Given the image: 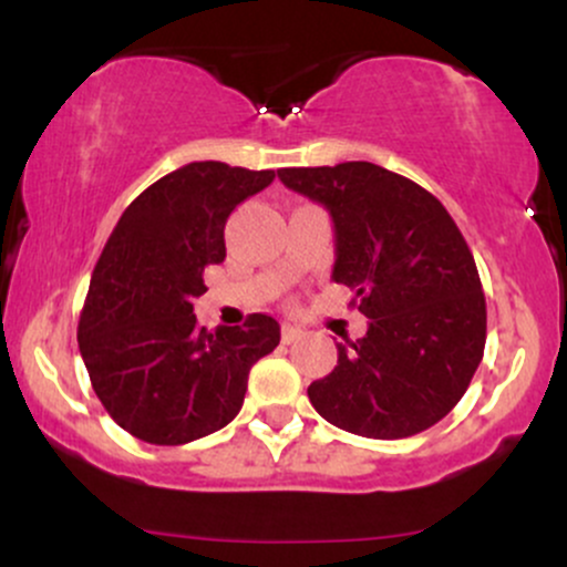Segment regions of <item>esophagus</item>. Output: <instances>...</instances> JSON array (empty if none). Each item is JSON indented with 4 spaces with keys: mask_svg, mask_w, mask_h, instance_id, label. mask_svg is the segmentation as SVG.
I'll use <instances>...</instances> for the list:
<instances>
[{
    "mask_svg": "<svg viewBox=\"0 0 567 567\" xmlns=\"http://www.w3.org/2000/svg\"><path fill=\"white\" fill-rule=\"evenodd\" d=\"M301 336V330L292 328V324H282V343H296Z\"/></svg>",
    "mask_w": 567,
    "mask_h": 567,
    "instance_id": "1",
    "label": "esophagus"
}]
</instances>
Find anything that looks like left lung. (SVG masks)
I'll return each instance as SVG.
<instances>
[{
	"instance_id": "1",
	"label": "left lung",
	"mask_w": 567,
	"mask_h": 567,
	"mask_svg": "<svg viewBox=\"0 0 567 567\" xmlns=\"http://www.w3.org/2000/svg\"><path fill=\"white\" fill-rule=\"evenodd\" d=\"M279 181L333 218V282L354 290L368 333L336 343L333 373L309 386L324 421L373 440L434 426L485 351V296L472 250L442 202L373 162L285 167Z\"/></svg>"
}]
</instances>
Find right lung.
Returning <instances> with one entry per match:
<instances>
[{
  "label": "right lung",
  "mask_w": 567,
  "mask_h": 567,
  "mask_svg": "<svg viewBox=\"0 0 567 567\" xmlns=\"http://www.w3.org/2000/svg\"><path fill=\"white\" fill-rule=\"evenodd\" d=\"M271 181L275 171L188 162L114 226L76 338L97 400L133 437L186 445L224 429L243 408L250 368L277 349L275 317L207 333L194 315L205 269L226 258V220Z\"/></svg>",
  "instance_id": "add662e5"
}]
</instances>
